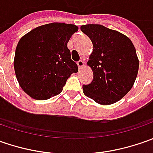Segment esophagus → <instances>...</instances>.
I'll use <instances>...</instances> for the list:
<instances>
[{
	"instance_id": "esophagus-1",
	"label": "esophagus",
	"mask_w": 153,
	"mask_h": 153,
	"mask_svg": "<svg viewBox=\"0 0 153 153\" xmlns=\"http://www.w3.org/2000/svg\"><path fill=\"white\" fill-rule=\"evenodd\" d=\"M77 65H78V68H79V69H82V68L84 66V61L79 60V61L77 62Z\"/></svg>"
}]
</instances>
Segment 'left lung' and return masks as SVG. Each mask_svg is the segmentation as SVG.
<instances>
[{
    "mask_svg": "<svg viewBox=\"0 0 153 153\" xmlns=\"http://www.w3.org/2000/svg\"><path fill=\"white\" fill-rule=\"evenodd\" d=\"M81 30L91 39L94 50L87 65L94 73L83 93L98 104L111 105L132 88L139 70V59L131 40L101 25H85Z\"/></svg>",
    "mask_w": 153,
    "mask_h": 153,
    "instance_id": "1",
    "label": "left lung"
}]
</instances>
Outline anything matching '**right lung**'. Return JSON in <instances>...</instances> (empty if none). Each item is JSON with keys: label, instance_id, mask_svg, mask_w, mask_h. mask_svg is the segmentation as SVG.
Segmentation results:
<instances>
[{"label": "right lung", "instance_id": "obj_1", "mask_svg": "<svg viewBox=\"0 0 153 153\" xmlns=\"http://www.w3.org/2000/svg\"><path fill=\"white\" fill-rule=\"evenodd\" d=\"M78 27L51 23L22 36L15 51V75L21 88L38 100L57 95L72 73L78 71L67 43Z\"/></svg>", "mask_w": 153, "mask_h": 153}]
</instances>
